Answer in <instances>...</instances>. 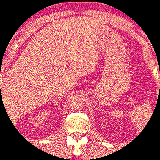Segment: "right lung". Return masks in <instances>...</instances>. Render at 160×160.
Here are the masks:
<instances>
[{
	"label": "right lung",
	"mask_w": 160,
	"mask_h": 160,
	"mask_svg": "<svg viewBox=\"0 0 160 160\" xmlns=\"http://www.w3.org/2000/svg\"><path fill=\"white\" fill-rule=\"evenodd\" d=\"M0 75H1V74H0ZM0 88H1V85H0Z\"/></svg>",
	"instance_id": "right-lung-1"
}]
</instances>
